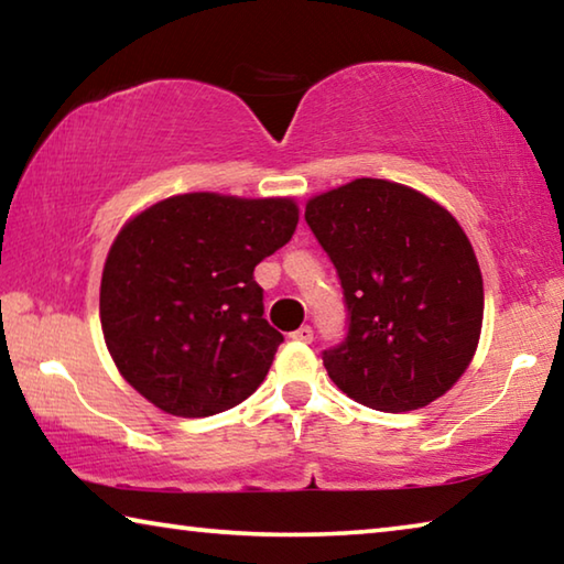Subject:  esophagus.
<instances>
[{
  "label": "esophagus",
  "instance_id": "obj_1",
  "mask_svg": "<svg viewBox=\"0 0 564 564\" xmlns=\"http://www.w3.org/2000/svg\"><path fill=\"white\" fill-rule=\"evenodd\" d=\"M293 340H301V343H311L313 340V328L311 326H301L299 330L291 333Z\"/></svg>",
  "mask_w": 564,
  "mask_h": 564
}]
</instances>
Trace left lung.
<instances>
[{
	"instance_id": "obj_1",
	"label": "left lung",
	"mask_w": 564,
	"mask_h": 564,
	"mask_svg": "<svg viewBox=\"0 0 564 564\" xmlns=\"http://www.w3.org/2000/svg\"><path fill=\"white\" fill-rule=\"evenodd\" d=\"M336 265L348 333L323 350L343 393L386 413L425 408L475 356L482 275L460 224L415 188L356 178L305 204Z\"/></svg>"
}]
</instances>
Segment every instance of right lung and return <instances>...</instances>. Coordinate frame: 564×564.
Segmentation results:
<instances>
[{
    "mask_svg": "<svg viewBox=\"0 0 564 564\" xmlns=\"http://www.w3.org/2000/svg\"><path fill=\"white\" fill-rule=\"evenodd\" d=\"M293 198L181 194L121 228L99 316L119 373L178 417L224 413L269 373L283 336L263 318L253 269L291 241Z\"/></svg>",
    "mask_w": 564,
    "mask_h": 564,
    "instance_id": "right-lung-1",
    "label": "right lung"
}]
</instances>
